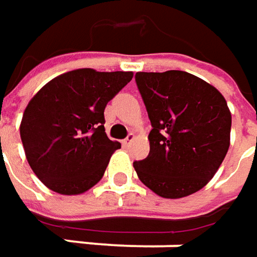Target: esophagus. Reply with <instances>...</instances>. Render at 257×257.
Returning a JSON list of instances; mask_svg holds the SVG:
<instances>
[{"mask_svg": "<svg viewBox=\"0 0 257 257\" xmlns=\"http://www.w3.org/2000/svg\"><path fill=\"white\" fill-rule=\"evenodd\" d=\"M134 140H136V136H134V133H130L123 140V146H125V147H127V146H130V144L133 143Z\"/></svg>", "mask_w": 257, "mask_h": 257, "instance_id": "1", "label": "esophagus"}]
</instances>
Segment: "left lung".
Masks as SVG:
<instances>
[{
    "mask_svg": "<svg viewBox=\"0 0 257 257\" xmlns=\"http://www.w3.org/2000/svg\"><path fill=\"white\" fill-rule=\"evenodd\" d=\"M152 132L150 153L134 162L139 179L164 199L199 192L230 146L232 114L222 93L196 75L170 70L137 73Z\"/></svg>",
    "mask_w": 257,
    "mask_h": 257,
    "instance_id": "obj_1",
    "label": "left lung"
}]
</instances>
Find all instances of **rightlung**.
<instances>
[{"mask_svg": "<svg viewBox=\"0 0 257 257\" xmlns=\"http://www.w3.org/2000/svg\"><path fill=\"white\" fill-rule=\"evenodd\" d=\"M132 78V71L78 68L53 78L30 100L21 142L30 167L50 190L73 196L100 182L121 147L105 134L104 108Z\"/></svg>", "mask_w": 257, "mask_h": 257, "instance_id": "obj_1", "label": "right lung"}]
</instances>
